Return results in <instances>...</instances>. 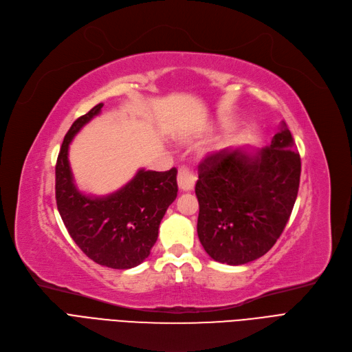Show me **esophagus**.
<instances>
[{"mask_svg":"<svg viewBox=\"0 0 352 352\" xmlns=\"http://www.w3.org/2000/svg\"><path fill=\"white\" fill-rule=\"evenodd\" d=\"M195 183H196V175L193 173V170L186 166H182L177 172L179 189L183 192H189L195 188Z\"/></svg>","mask_w":352,"mask_h":352,"instance_id":"obj_1","label":"esophagus"}]
</instances>
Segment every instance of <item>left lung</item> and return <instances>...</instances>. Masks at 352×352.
Listing matches in <instances>:
<instances>
[{
	"mask_svg": "<svg viewBox=\"0 0 352 352\" xmlns=\"http://www.w3.org/2000/svg\"><path fill=\"white\" fill-rule=\"evenodd\" d=\"M300 157L287 124L262 150L223 148L199 164L197 236L221 263L243 265L263 256L294 209Z\"/></svg>",
	"mask_w": 352,
	"mask_h": 352,
	"instance_id": "left-lung-1",
	"label": "left lung"
}]
</instances>
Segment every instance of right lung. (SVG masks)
<instances>
[{
  "instance_id": "1",
  "label": "right lung",
  "mask_w": 352,
  "mask_h": 352,
  "mask_svg": "<svg viewBox=\"0 0 352 352\" xmlns=\"http://www.w3.org/2000/svg\"><path fill=\"white\" fill-rule=\"evenodd\" d=\"M102 107L103 103L94 106L67 131L56 164V200L67 230L82 252L98 265L130 270L150 255L157 241L159 225L177 196V170L140 169L111 195L81 193L70 169L69 146Z\"/></svg>"
}]
</instances>
